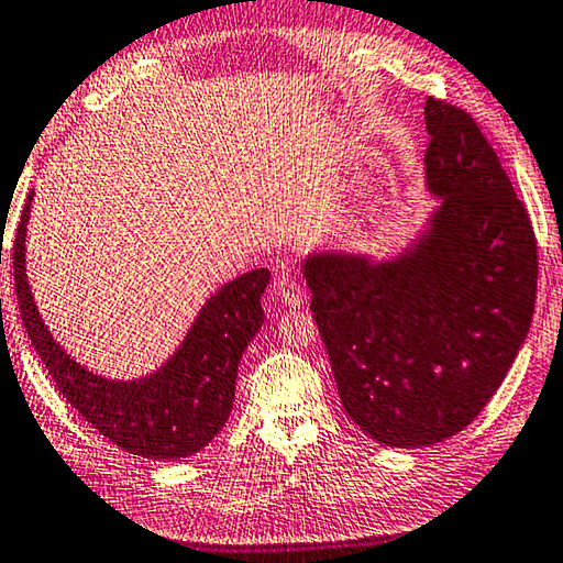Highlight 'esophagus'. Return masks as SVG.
Here are the masks:
<instances>
[{"label": "esophagus", "instance_id": "obj_1", "mask_svg": "<svg viewBox=\"0 0 563 563\" xmlns=\"http://www.w3.org/2000/svg\"><path fill=\"white\" fill-rule=\"evenodd\" d=\"M274 291L276 297H279L284 305H291V307H299L301 301H305V289H301V284L297 276H294L289 269H284L276 274L274 279Z\"/></svg>", "mask_w": 563, "mask_h": 563}]
</instances>
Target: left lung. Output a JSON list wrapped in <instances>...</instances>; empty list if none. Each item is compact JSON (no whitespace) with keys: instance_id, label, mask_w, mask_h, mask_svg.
I'll use <instances>...</instances> for the list:
<instances>
[{"instance_id":"obj_1","label":"left lung","mask_w":563,"mask_h":563,"mask_svg":"<svg viewBox=\"0 0 563 563\" xmlns=\"http://www.w3.org/2000/svg\"><path fill=\"white\" fill-rule=\"evenodd\" d=\"M428 188L443 196L408 256L305 262L314 322L350 418L395 448L478 418L529 334L539 246L529 211L471 112L426 102Z\"/></svg>"}]
</instances>
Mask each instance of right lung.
Returning <instances> with one entry per match:
<instances>
[{"mask_svg": "<svg viewBox=\"0 0 563 563\" xmlns=\"http://www.w3.org/2000/svg\"><path fill=\"white\" fill-rule=\"evenodd\" d=\"M30 201L32 194L14 231V291L24 330L59 395L100 435L133 455L176 461L201 451L229 420L239 360L264 322L269 269L241 274L216 291L166 367L135 383H108L70 360L34 307L24 274Z\"/></svg>", "mask_w": 563, "mask_h": 563, "instance_id": "right-lung-1", "label": "right lung"}]
</instances>
